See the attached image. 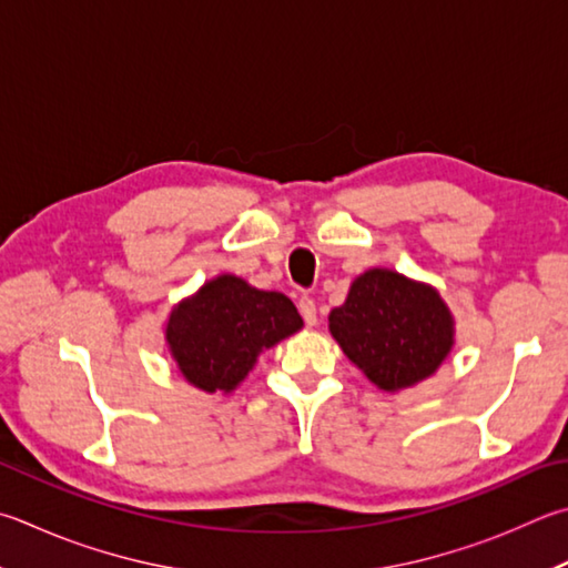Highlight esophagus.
I'll return each mask as SVG.
<instances>
[{
    "label": "esophagus",
    "instance_id": "esophagus-1",
    "mask_svg": "<svg viewBox=\"0 0 568 568\" xmlns=\"http://www.w3.org/2000/svg\"><path fill=\"white\" fill-rule=\"evenodd\" d=\"M297 311H301V315H303V320H305L307 325H315L317 323V307H315L313 297L303 295L301 301H297Z\"/></svg>",
    "mask_w": 568,
    "mask_h": 568
}]
</instances>
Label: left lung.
<instances>
[{
	"label": "left lung",
	"instance_id": "obj_1",
	"mask_svg": "<svg viewBox=\"0 0 568 568\" xmlns=\"http://www.w3.org/2000/svg\"><path fill=\"white\" fill-rule=\"evenodd\" d=\"M343 353L383 389L429 377L452 349V315L427 285L392 271H367L329 313Z\"/></svg>",
	"mask_w": 568,
	"mask_h": 568
}]
</instances>
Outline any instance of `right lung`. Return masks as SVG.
Segmentation results:
<instances>
[{
	"label": "right lung",
	"instance_id": "obj_1",
	"mask_svg": "<svg viewBox=\"0 0 568 568\" xmlns=\"http://www.w3.org/2000/svg\"><path fill=\"white\" fill-rule=\"evenodd\" d=\"M301 327L303 317L291 297L221 275L171 313L166 339L191 385L231 392L248 375L261 349Z\"/></svg>",
	"mask_w": 568,
	"mask_h": 568
}]
</instances>
